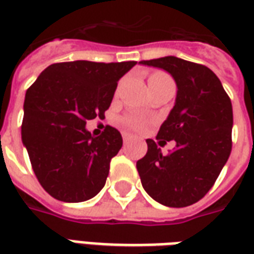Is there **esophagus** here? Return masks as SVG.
I'll list each match as a JSON object with an SVG mask.
<instances>
[{
  "mask_svg": "<svg viewBox=\"0 0 254 254\" xmlns=\"http://www.w3.org/2000/svg\"><path fill=\"white\" fill-rule=\"evenodd\" d=\"M132 137L133 136L132 134H129V133H127V132L122 133V138H124V141H125V143H127V141H129V140H130Z\"/></svg>",
  "mask_w": 254,
  "mask_h": 254,
  "instance_id": "34e87169",
  "label": "esophagus"
}]
</instances>
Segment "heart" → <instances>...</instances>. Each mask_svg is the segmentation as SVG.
Returning <instances> with one entry per match:
<instances>
[{"mask_svg":"<svg viewBox=\"0 0 254 254\" xmlns=\"http://www.w3.org/2000/svg\"><path fill=\"white\" fill-rule=\"evenodd\" d=\"M159 78H170L166 73H154L151 77H149V81H152V80H159ZM122 124L125 125L129 129H141V127L145 125V120H144L143 117L140 116H129L125 117L124 120H122Z\"/></svg>","mask_w":254,"mask_h":254,"instance_id":"heart-1","label":"heart"}]
</instances>
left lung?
<instances>
[{"instance_id": "1", "label": "left lung", "mask_w": 254, "mask_h": 254, "mask_svg": "<svg viewBox=\"0 0 254 254\" xmlns=\"http://www.w3.org/2000/svg\"><path fill=\"white\" fill-rule=\"evenodd\" d=\"M160 67L176 80V105L156 140L174 139L176 148L163 155L154 140L137 160L143 188L155 201L174 208L201 200L213 187L231 152L233 107L218 76L209 67L181 58L140 61Z\"/></svg>"}]
</instances>
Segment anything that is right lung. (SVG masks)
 <instances>
[{"mask_svg": "<svg viewBox=\"0 0 254 254\" xmlns=\"http://www.w3.org/2000/svg\"><path fill=\"white\" fill-rule=\"evenodd\" d=\"M136 64H53L27 89L21 140L50 196L80 202L105 187L111 158L122 147L121 133L107 125L100 136H92L85 124L105 117L118 80Z\"/></svg>", "mask_w": 254, "mask_h": 254, "instance_id": "1", "label": "right lung"}]
</instances>
